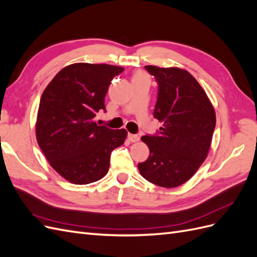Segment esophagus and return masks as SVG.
<instances>
[{
  "instance_id": "esophagus-1",
  "label": "esophagus",
  "mask_w": 257,
  "mask_h": 257,
  "mask_svg": "<svg viewBox=\"0 0 257 257\" xmlns=\"http://www.w3.org/2000/svg\"><path fill=\"white\" fill-rule=\"evenodd\" d=\"M128 141L131 143H137V142H139V136L134 135V134H128Z\"/></svg>"
}]
</instances>
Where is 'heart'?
<instances>
[{"mask_svg": "<svg viewBox=\"0 0 257 257\" xmlns=\"http://www.w3.org/2000/svg\"><path fill=\"white\" fill-rule=\"evenodd\" d=\"M141 76H146L144 73H136L135 75H134V77H141Z\"/></svg>", "mask_w": 257, "mask_h": 257, "instance_id": "heart-1", "label": "heart"}]
</instances>
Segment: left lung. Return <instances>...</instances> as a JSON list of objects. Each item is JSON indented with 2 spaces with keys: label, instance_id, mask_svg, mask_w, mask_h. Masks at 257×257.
Listing matches in <instances>:
<instances>
[{
  "label": "left lung",
  "instance_id": "obj_1",
  "mask_svg": "<svg viewBox=\"0 0 257 257\" xmlns=\"http://www.w3.org/2000/svg\"><path fill=\"white\" fill-rule=\"evenodd\" d=\"M159 83L154 118L158 136L142 137L150 155L139 163L141 175L162 188L186 182L206 160L215 127V111L205 90L185 69L145 66Z\"/></svg>",
  "mask_w": 257,
  "mask_h": 257
}]
</instances>
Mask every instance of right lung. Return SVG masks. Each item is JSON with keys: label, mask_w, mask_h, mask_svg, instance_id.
<instances>
[{"label": "right lung", "mask_w": 257, "mask_h": 257, "mask_svg": "<svg viewBox=\"0 0 257 257\" xmlns=\"http://www.w3.org/2000/svg\"><path fill=\"white\" fill-rule=\"evenodd\" d=\"M123 67L74 63L53 77L43 92L35 133L50 166L74 184L104 178L110 153L124 144L126 130L97 125L96 112L105 109V96Z\"/></svg>", "instance_id": "1"}]
</instances>
